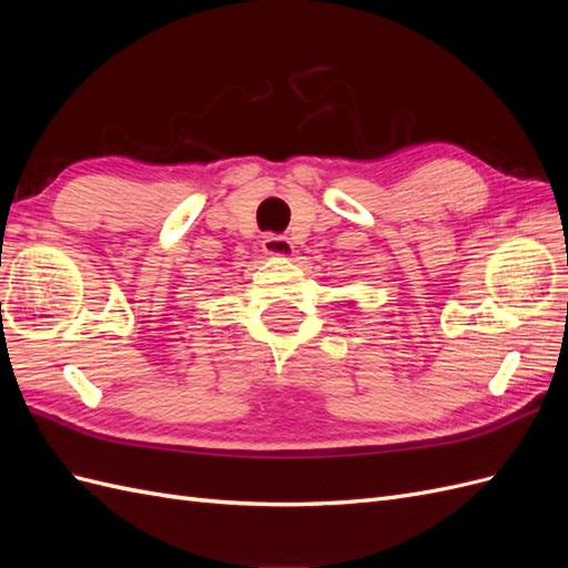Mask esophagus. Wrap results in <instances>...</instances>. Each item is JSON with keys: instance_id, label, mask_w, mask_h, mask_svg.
Here are the masks:
<instances>
[{"instance_id": "obj_1", "label": "esophagus", "mask_w": 568, "mask_h": 568, "mask_svg": "<svg viewBox=\"0 0 568 568\" xmlns=\"http://www.w3.org/2000/svg\"><path fill=\"white\" fill-rule=\"evenodd\" d=\"M263 251L267 255L286 257V255L294 253V244H291L284 234H265L263 236Z\"/></svg>"}]
</instances>
